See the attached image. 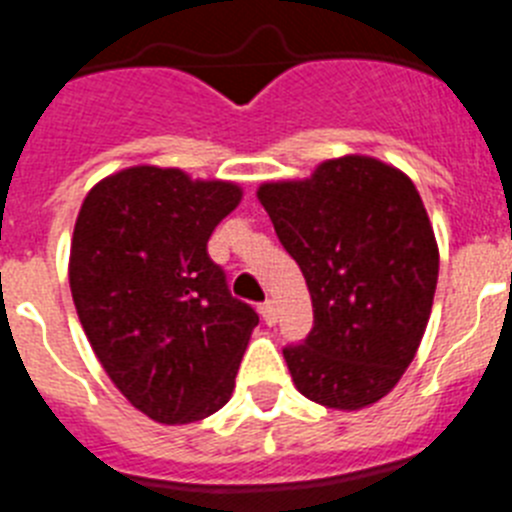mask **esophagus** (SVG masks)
<instances>
[{
	"instance_id": "esophagus-1",
	"label": "esophagus",
	"mask_w": 512,
	"mask_h": 512,
	"mask_svg": "<svg viewBox=\"0 0 512 512\" xmlns=\"http://www.w3.org/2000/svg\"><path fill=\"white\" fill-rule=\"evenodd\" d=\"M259 312H261V318H264L266 325L277 323V305H274V302H271V300H266L264 305L259 307Z\"/></svg>"
}]
</instances>
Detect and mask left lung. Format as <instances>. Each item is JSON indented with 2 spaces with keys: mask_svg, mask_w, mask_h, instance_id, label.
Masks as SVG:
<instances>
[{
  "mask_svg": "<svg viewBox=\"0 0 512 512\" xmlns=\"http://www.w3.org/2000/svg\"><path fill=\"white\" fill-rule=\"evenodd\" d=\"M256 194L310 289V336L284 348L292 382L325 408L374 405L415 359L436 295L418 189L377 158L343 156Z\"/></svg>",
  "mask_w": 512,
  "mask_h": 512,
  "instance_id": "left-lung-1",
  "label": "left lung"
}]
</instances>
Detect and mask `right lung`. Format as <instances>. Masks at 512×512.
<instances>
[{"label": "right lung", "mask_w": 512, "mask_h": 512, "mask_svg": "<svg viewBox=\"0 0 512 512\" xmlns=\"http://www.w3.org/2000/svg\"><path fill=\"white\" fill-rule=\"evenodd\" d=\"M241 194L233 182L133 166L94 184L76 217L69 282L81 328L117 390L156 423L223 408L259 325L207 253Z\"/></svg>", "instance_id": "obj_1"}]
</instances>
